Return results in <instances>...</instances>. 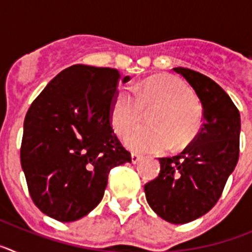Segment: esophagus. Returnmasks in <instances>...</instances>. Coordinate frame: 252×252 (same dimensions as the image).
<instances>
[{
    "label": "esophagus",
    "instance_id": "obj_1",
    "mask_svg": "<svg viewBox=\"0 0 252 252\" xmlns=\"http://www.w3.org/2000/svg\"><path fill=\"white\" fill-rule=\"evenodd\" d=\"M141 159L142 157L141 155H139V154H132V155H131V161H132L133 164H137Z\"/></svg>",
    "mask_w": 252,
    "mask_h": 252
}]
</instances>
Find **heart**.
<instances>
[{
    "instance_id": "obj_1",
    "label": "heart",
    "mask_w": 252,
    "mask_h": 252,
    "mask_svg": "<svg viewBox=\"0 0 252 252\" xmlns=\"http://www.w3.org/2000/svg\"><path fill=\"white\" fill-rule=\"evenodd\" d=\"M153 126L127 133L126 145L137 153H162L174 146L186 148L201 128L202 108L192 88L175 75H157L131 88L121 86L111 108V121L119 135H125L138 123L144 109Z\"/></svg>"
}]
</instances>
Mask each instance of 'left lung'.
Instances as JSON below:
<instances>
[{
  "instance_id": "left-lung-1",
  "label": "left lung",
  "mask_w": 252,
  "mask_h": 252,
  "mask_svg": "<svg viewBox=\"0 0 252 252\" xmlns=\"http://www.w3.org/2000/svg\"><path fill=\"white\" fill-rule=\"evenodd\" d=\"M194 90L203 107V124L179 155L159 158L160 173L145 184L146 201L170 223H188L206 215L221 197L239 161L240 112L211 78L188 68H174Z\"/></svg>"
}]
</instances>
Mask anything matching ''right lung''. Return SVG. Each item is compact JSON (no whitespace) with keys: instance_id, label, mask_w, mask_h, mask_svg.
<instances>
[{"instance_id":"add662e5","label":"right lung","mask_w":252,"mask_h":252,"mask_svg":"<svg viewBox=\"0 0 252 252\" xmlns=\"http://www.w3.org/2000/svg\"><path fill=\"white\" fill-rule=\"evenodd\" d=\"M117 69L75 64L60 72L31 103L20 159L35 206L60 222L97 207L112 168L131 162L113 132Z\"/></svg>"}]
</instances>
